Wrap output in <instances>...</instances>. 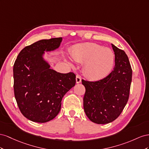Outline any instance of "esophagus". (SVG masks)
I'll list each match as a JSON object with an SVG mask.
<instances>
[{"label":"esophagus","mask_w":149,"mask_h":149,"mask_svg":"<svg viewBox=\"0 0 149 149\" xmlns=\"http://www.w3.org/2000/svg\"><path fill=\"white\" fill-rule=\"evenodd\" d=\"M81 81H82L81 77H80V76L79 75L77 74V75H76V83L79 84L81 82Z\"/></svg>","instance_id":"obj_1"}]
</instances>
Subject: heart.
Masks as SVG:
<instances>
[{
  "mask_svg": "<svg viewBox=\"0 0 149 149\" xmlns=\"http://www.w3.org/2000/svg\"><path fill=\"white\" fill-rule=\"evenodd\" d=\"M72 57L77 63L85 62V74L93 80L107 76L112 71L115 63V55L111 49L92 42L76 46ZM70 65L74 66L72 63Z\"/></svg>",
  "mask_w": 149,
  "mask_h": 149,
  "instance_id": "heart-1",
  "label": "heart"
}]
</instances>
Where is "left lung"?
<instances>
[{"label":"left lung","mask_w":149,"mask_h":149,"mask_svg":"<svg viewBox=\"0 0 149 149\" xmlns=\"http://www.w3.org/2000/svg\"><path fill=\"white\" fill-rule=\"evenodd\" d=\"M115 67L108 76L97 81L82 80L86 87L84 109L87 117L98 124L112 122L120 116L129 100L132 70L124 50L112 44Z\"/></svg>","instance_id":"1"}]
</instances>
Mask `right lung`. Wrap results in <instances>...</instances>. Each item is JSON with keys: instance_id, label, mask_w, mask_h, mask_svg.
Here are the masks:
<instances>
[{"instance_id": "obj_1", "label": "right lung", "mask_w": 149, "mask_h": 149, "mask_svg": "<svg viewBox=\"0 0 149 149\" xmlns=\"http://www.w3.org/2000/svg\"><path fill=\"white\" fill-rule=\"evenodd\" d=\"M62 37L44 39L25 47L14 65L15 98L23 116L32 122L45 123L56 117L65 93L75 85V75L50 69L45 52L57 49Z\"/></svg>"}]
</instances>
